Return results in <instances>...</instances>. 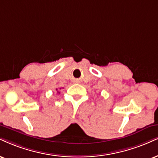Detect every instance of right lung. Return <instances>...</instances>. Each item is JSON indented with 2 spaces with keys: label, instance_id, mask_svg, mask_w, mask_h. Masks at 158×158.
I'll return each instance as SVG.
<instances>
[{
  "label": "right lung",
  "instance_id": "right-lung-1",
  "mask_svg": "<svg viewBox=\"0 0 158 158\" xmlns=\"http://www.w3.org/2000/svg\"><path fill=\"white\" fill-rule=\"evenodd\" d=\"M56 90H58V89H56Z\"/></svg>",
  "mask_w": 158,
  "mask_h": 158
}]
</instances>
